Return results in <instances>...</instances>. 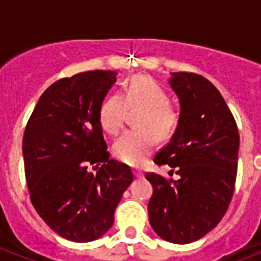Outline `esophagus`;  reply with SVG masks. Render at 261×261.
I'll list each match as a JSON object with an SVG mask.
<instances>
[{
    "label": "esophagus",
    "instance_id": "obj_1",
    "mask_svg": "<svg viewBox=\"0 0 261 261\" xmlns=\"http://www.w3.org/2000/svg\"><path fill=\"white\" fill-rule=\"evenodd\" d=\"M133 173H134L135 177H138V178L143 177V172L139 171V169H134V171H133Z\"/></svg>",
    "mask_w": 261,
    "mask_h": 261
}]
</instances>
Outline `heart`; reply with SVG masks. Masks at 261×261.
<instances>
[{
	"instance_id": "b5f03b06",
	"label": "heart",
	"mask_w": 261,
	"mask_h": 261,
	"mask_svg": "<svg viewBox=\"0 0 261 261\" xmlns=\"http://www.w3.org/2000/svg\"><path fill=\"white\" fill-rule=\"evenodd\" d=\"M127 108H142L137 127L126 131L114 143V155L131 167L142 165L149 157L157 137L167 139L178 123L177 110L169 102V94L149 75H134L124 84L122 96L111 94L102 100L98 123L104 133L116 135L122 130Z\"/></svg>"
}]
</instances>
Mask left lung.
<instances>
[{"instance_id":"8db88e82","label":"left lung","mask_w":261,"mask_h":261,"mask_svg":"<svg viewBox=\"0 0 261 261\" xmlns=\"http://www.w3.org/2000/svg\"><path fill=\"white\" fill-rule=\"evenodd\" d=\"M169 83L180 100V118L171 142L155 154L154 163L174 168L180 177L147 172L153 186L147 210L161 239L188 244L213 230L229 208L240 135L234 116L208 80L178 71L172 73Z\"/></svg>"}]
</instances>
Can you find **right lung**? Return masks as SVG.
I'll use <instances>...</instances> for the list:
<instances>
[{"label": "right lung", "instance_id": "add662e5", "mask_svg": "<svg viewBox=\"0 0 261 261\" xmlns=\"http://www.w3.org/2000/svg\"><path fill=\"white\" fill-rule=\"evenodd\" d=\"M115 74L93 70L55 81L39 98L22 137L31 202L55 233L74 243L108 231L134 178L128 165L110 159L98 123ZM90 166L100 167L96 175Z\"/></svg>", "mask_w": 261, "mask_h": 261}]
</instances>
